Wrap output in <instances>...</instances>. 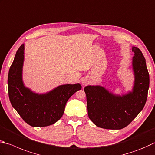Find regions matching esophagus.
I'll return each instance as SVG.
<instances>
[{
    "instance_id": "34e87169",
    "label": "esophagus",
    "mask_w": 155,
    "mask_h": 155,
    "mask_svg": "<svg viewBox=\"0 0 155 155\" xmlns=\"http://www.w3.org/2000/svg\"><path fill=\"white\" fill-rule=\"evenodd\" d=\"M88 84V81H87V80H83L82 81V82H81V84H82L83 86H86L87 84Z\"/></svg>"
}]
</instances>
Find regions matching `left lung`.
Returning <instances> with one entry per match:
<instances>
[{"instance_id":"left-lung-1","label":"left lung","mask_w":155,"mask_h":155,"mask_svg":"<svg viewBox=\"0 0 155 155\" xmlns=\"http://www.w3.org/2000/svg\"><path fill=\"white\" fill-rule=\"evenodd\" d=\"M132 66L134 85L132 90L115 94L104 87L87 86V114L96 126L108 130H121L129 125L144 108L149 88V74L144 57L138 47L132 46Z\"/></svg>"}]
</instances>
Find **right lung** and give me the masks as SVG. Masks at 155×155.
<instances>
[{
    "label": "right lung",
    "mask_w": 155,
    "mask_h": 155,
    "mask_svg": "<svg viewBox=\"0 0 155 155\" xmlns=\"http://www.w3.org/2000/svg\"><path fill=\"white\" fill-rule=\"evenodd\" d=\"M24 44L17 50L8 75V96L12 107L32 127L54 124L63 116L69 98L81 89L80 84H63L42 94L25 86L23 81Z\"/></svg>",
    "instance_id": "right-lung-1"
}]
</instances>
